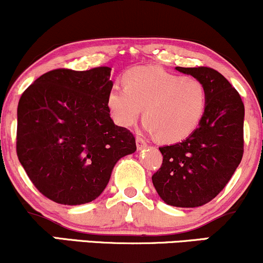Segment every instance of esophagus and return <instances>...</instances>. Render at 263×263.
Listing matches in <instances>:
<instances>
[{"label": "esophagus", "instance_id": "1", "mask_svg": "<svg viewBox=\"0 0 263 263\" xmlns=\"http://www.w3.org/2000/svg\"><path fill=\"white\" fill-rule=\"evenodd\" d=\"M136 144H137L138 149H143L144 147L147 146V142L143 137H141V136L137 135V136H136Z\"/></svg>", "mask_w": 263, "mask_h": 263}]
</instances>
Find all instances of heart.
Masks as SVG:
<instances>
[{
    "label": "heart",
    "instance_id": "heart-1",
    "mask_svg": "<svg viewBox=\"0 0 263 263\" xmlns=\"http://www.w3.org/2000/svg\"><path fill=\"white\" fill-rule=\"evenodd\" d=\"M123 86H111L106 105L114 121L129 127L143 108V121L157 140H185L203 120L208 93L200 80L168 73L158 66H136L123 74Z\"/></svg>",
    "mask_w": 263,
    "mask_h": 263
}]
</instances>
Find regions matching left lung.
Masks as SVG:
<instances>
[{"mask_svg":"<svg viewBox=\"0 0 263 263\" xmlns=\"http://www.w3.org/2000/svg\"><path fill=\"white\" fill-rule=\"evenodd\" d=\"M176 69L204 84L206 111L188 138L159 147L163 163L152 182L164 203L197 208L225 188L242 159L245 107L236 89L219 71L208 66Z\"/></svg>","mask_w":263,"mask_h":263,"instance_id":"8db88e82","label":"left lung"}]
</instances>
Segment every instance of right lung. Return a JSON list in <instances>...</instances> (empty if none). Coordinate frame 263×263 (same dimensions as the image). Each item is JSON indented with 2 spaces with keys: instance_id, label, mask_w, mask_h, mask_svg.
<instances>
[{
  "instance_id": "1",
  "label": "right lung",
  "mask_w": 263,
  "mask_h": 263,
  "mask_svg": "<svg viewBox=\"0 0 263 263\" xmlns=\"http://www.w3.org/2000/svg\"><path fill=\"white\" fill-rule=\"evenodd\" d=\"M110 73L108 66L54 69L21 96L18 159L35 188L55 203L95 200L117 161L136 151L134 135L110 117Z\"/></svg>"
}]
</instances>
